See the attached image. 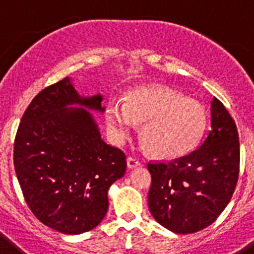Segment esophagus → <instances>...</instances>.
Instances as JSON below:
<instances>
[{"label":"esophagus","mask_w":254,"mask_h":254,"mask_svg":"<svg viewBox=\"0 0 254 254\" xmlns=\"http://www.w3.org/2000/svg\"><path fill=\"white\" fill-rule=\"evenodd\" d=\"M141 165V161L138 160V159L136 158H132V156H129L128 159H127V167L129 168V169H134V168H137Z\"/></svg>","instance_id":"34e87169"}]
</instances>
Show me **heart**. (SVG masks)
<instances>
[{"mask_svg":"<svg viewBox=\"0 0 254 254\" xmlns=\"http://www.w3.org/2000/svg\"><path fill=\"white\" fill-rule=\"evenodd\" d=\"M108 131L121 143L142 123L141 137L159 158L176 159L190 152L202 137L207 113L201 103L186 99L164 86H142L126 96V103L112 100L105 108Z\"/></svg>","mask_w":254,"mask_h":254,"instance_id":"b5f03b06","label":"heart"}]
</instances>
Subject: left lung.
Here are the masks:
<instances>
[{
  "label": "left lung",
  "instance_id": "left-lung-1",
  "mask_svg": "<svg viewBox=\"0 0 254 254\" xmlns=\"http://www.w3.org/2000/svg\"><path fill=\"white\" fill-rule=\"evenodd\" d=\"M235 122L219 99L211 100V129L198 149L170 163L147 165L152 181L149 208L177 234L207 228L232 199L239 174Z\"/></svg>",
  "mask_w": 254,
  "mask_h": 254
}]
</instances>
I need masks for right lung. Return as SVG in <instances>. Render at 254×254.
Instances as JSON below:
<instances>
[{"mask_svg":"<svg viewBox=\"0 0 254 254\" xmlns=\"http://www.w3.org/2000/svg\"><path fill=\"white\" fill-rule=\"evenodd\" d=\"M103 95L82 96L69 77L46 87L21 118L13 164L22 194L39 221L62 234L95 228L108 211V190L126 172V156L104 142L90 111Z\"/></svg>","mask_w":254,"mask_h":254,"instance_id":"right-lung-1","label":"right lung"}]
</instances>
